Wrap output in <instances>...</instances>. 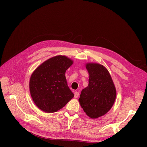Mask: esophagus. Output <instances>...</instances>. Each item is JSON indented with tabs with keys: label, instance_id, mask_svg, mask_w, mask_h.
I'll return each instance as SVG.
<instances>
[{
	"label": "esophagus",
	"instance_id": "34e87169",
	"mask_svg": "<svg viewBox=\"0 0 147 147\" xmlns=\"http://www.w3.org/2000/svg\"><path fill=\"white\" fill-rule=\"evenodd\" d=\"M79 93L78 92H74V98H77L79 97Z\"/></svg>",
	"mask_w": 147,
	"mask_h": 147
}]
</instances>
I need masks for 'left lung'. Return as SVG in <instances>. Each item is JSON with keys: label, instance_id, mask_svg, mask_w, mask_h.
I'll use <instances>...</instances> for the list:
<instances>
[{"label": "left lung", "instance_id": "obj_1", "mask_svg": "<svg viewBox=\"0 0 147 147\" xmlns=\"http://www.w3.org/2000/svg\"><path fill=\"white\" fill-rule=\"evenodd\" d=\"M88 86L83 89L79 99L80 106L91 119H97L109 112L116 98V89L108 69L98 63H88Z\"/></svg>", "mask_w": 147, "mask_h": 147}]
</instances>
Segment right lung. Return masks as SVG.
Segmentation results:
<instances>
[{
  "mask_svg": "<svg viewBox=\"0 0 147 147\" xmlns=\"http://www.w3.org/2000/svg\"><path fill=\"white\" fill-rule=\"evenodd\" d=\"M73 64V61L67 57L57 55L43 62L32 73L29 82L30 95L42 111L57 112L74 97L65 76Z\"/></svg>",
  "mask_w": 147,
  "mask_h": 147,
  "instance_id": "obj_1",
  "label": "right lung"
}]
</instances>
